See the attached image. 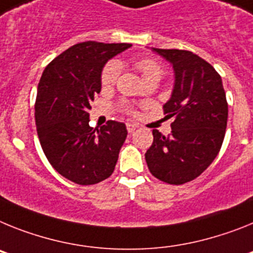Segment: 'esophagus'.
Wrapping results in <instances>:
<instances>
[{"label": "esophagus", "instance_id": "esophagus-1", "mask_svg": "<svg viewBox=\"0 0 253 253\" xmlns=\"http://www.w3.org/2000/svg\"><path fill=\"white\" fill-rule=\"evenodd\" d=\"M126 127H127V131H128V132L131 133V132H133V131H135V129L137 128V127H139V126H137V125H136V124H133V122H127Z\"/></svg>", "mask_w": 253, "mask_h": 253}]
</instances>
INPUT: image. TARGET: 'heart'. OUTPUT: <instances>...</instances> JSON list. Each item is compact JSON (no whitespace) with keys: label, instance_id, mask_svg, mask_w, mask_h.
<instances>
[{"label":"heart","instance_id":"heart-1","mask_svg":"<svg viewBox=\"0 0 253 253\" xmlns=\"http://www.w3.org/2000/svg\"><path fill=\"white\" fill-rule=\"evenodd\" d=\"M135 67L141 72L144 80H149L153 78L162 79L163 76V66L153 58H141L135 62ZM121 72V63L118 61H111L104 66L102 75H100V83L103 87H111L116 84Z\"/></svg>","mask_w":253,"mask_h":253}]
</instances>
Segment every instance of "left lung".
Segmentation results:
<instances>
[{"mask_svg": "<svg viewBox=\"0 0 253 253\" xmlns=\"http://www.w3.org/2000/svg\"><path fill=\"white\" fill-rule=\"evenodd\" d=\"M153 50L174 69L172 96L163 105L172 133L153 129L145 159L154 177L183 184L197 178L218 155L227 128V98L220 75L201 57L183 49Z\"/></svg>", "mask_w": 253, "mask_h": 253, "instance_id": "obj_1", "label": "left lung"}]
</instances>
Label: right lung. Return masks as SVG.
I'll use <instances>...</instances> for the list:
<instances>
[{
	"instance_id": "add662e5",
	"label": "right lung",
	"mask_w": 253,
	"mask_h": 253,
	"mask_svg": "<svg viewBox=\"0 0 253 253\" xmlns=\"http://www.w3.org/2000/svg\"><path fill=\"white\" fill-rule=\"evenodd\" d=\"M128 43L83 42L45 67L35 100V124L50 166L74 183L95 184L113 173L127 136L125 124L108 121L89 126L90 103L100 93L107 61Z\"/></svg>"
}]
</instances>
